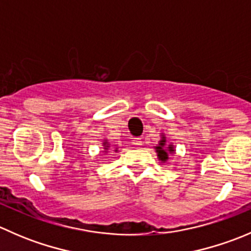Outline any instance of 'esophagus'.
Masks as SVG:
<instances>
[{"instance_id": "1", "label": "esophagus", "mask_w": 251, "mask_h": 251, "mask_svg": "<svg viewBox=\"0 0 251 251\" xmlns=\"http://www.w3.org/2000/svg\"><path fill=\"white\" fill-rule=\"evenodd\" d=\"M132 144H135V146H141L142 144V138H133L132 140Z\"/></svg>"}]
</instances>
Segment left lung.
Returning a JSON list of instances; mask_svg holds the SVG:
<instances>
[{"label": "left lung", "instance_id": "obj_1", "mask_svg": "<svg viewBox=\"0 0 251 251\" xmlns=\"http://www.w3.org/2000/svg\"><path fill=\"white\" fill-rule=\"evenodd\" d=\"M164 146H165V140L160 141V144L156 147V151H158L159 159H160V160H163V161H165V160H168V158H169L168 153H170V151H174V147L170 146V147H168V149H166V148H164Z\"/></svg>", "mask_w": 251, "mask_h": 251}]
</instances>
